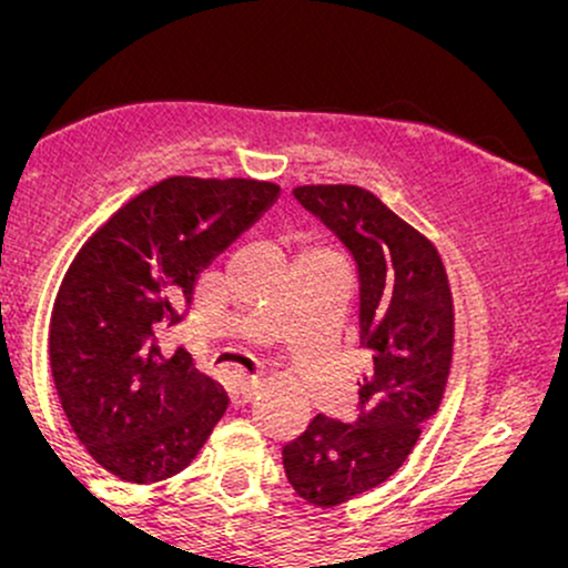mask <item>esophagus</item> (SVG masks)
Segmentation results:
<instances>
[{
	"mask_svg": "<svg viewBox=\"0 0 568 568\" xmlns=\"http://www.w3.org/2000/svg\"><path fill=\"white\" fill-rule=\"evenodd\" d=\"M258 393V382L256 379H240L237 384H234V395H237V400H253Z\"/></svg>",
	"mask_w": 568,
	"mask_h": 568,
	"instance_id": "34e87169",
	"label": "esophagus"
}]
</instances>
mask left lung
I'll return each mask as SVG.
<instances>
[{
	"mask_svg": "<svg viewBox=\"0 0 568 568\" xmlns=\"http://www.w3.org/2000/svg\"><path fill=\"white\" fill-rule=\"evenodd\" d=\"M347 247L361 283V347L371 366L352 422L317 414L283 448L293 491L336 507L371 491L408 459L438 414L454 352V302L446 266L425 234L363 186L293 189Z\"/></svg>",
	"mask_w": 568,
	"mask_h": 568,
	"instance_id": "left-lung-1",
	"label": "left lung"
}]
</instances>
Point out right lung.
Returning <instances> with one entry per match:
<instances>
[{"instance_id": "add662e5", "label": "right lung", "mask_w": 568, "mask_h": 568, "mask_svg": "<svg viewBox=\"0 0 568 568\" xmlns=\"http://www.w3.org/2000/svg\"><path fill=\"white\" fill-rule=\"evenodd\" d=\"M277 197L270 181L171 175L125 202L71 262L50 368L71 429L116 478L181 473L224 416V389L160 338L184 321L200 272Z\"/></svg>"}]
</instances>
